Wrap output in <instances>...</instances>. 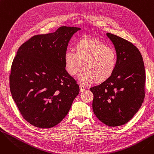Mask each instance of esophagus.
<instances>
[{
    "label": "esophagus",
    "instance_id": "obj_1",
    "mask_svg": "<svg viewBox=\"0 0 154 154\" xmlns=\"http://www.w3.org/2000/svg\"><path fill=\"white\" fill-rule=\"evenodd\" d=\"M79 87H80V92H82V91H85L86 88H87V87L84 85H82V84H80L79 85Z\"/></svg>",
    "mask_w": 154,
    "mask_h": 154
}]
</instances>
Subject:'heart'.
<instances>
[{"instance_id":"1","label":"heart","mask_w":154,"mask_h":154,"mask_svg":"<svg viewBox=\"0 0 154 154\" xmlns=\"http://www.w3.org/2000/svg\"><path fill=\"white\" fill-rule=\"evenodd\" d=\"M75 52L68 50L64 54V62L69 74L74 76L82 69L80 80L83 83H102L110 79L117 66L116 51L94 38L80 39L75 43Z\"/></svg>"}]
</instances>
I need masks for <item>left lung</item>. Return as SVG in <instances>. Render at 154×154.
I'll list each match as a JSON object with an SVG mask.
<instances>
[{"label":"left lung","mask_w":154,"mask_h":154,"mask_svg":"<svg viewBox=\"0 0 154 154\" xmlns=\"http://www.w3.org/2000/svg\"><path fill=\"white\" fill-rule=\"evenodd\" d=\"M116 48L117 66L107 81L90 88L94 94L92 109L102 123L122 125L139 110L145 97V72L142 56L131 42L107 33Z\"/></svg>","instance_id":"8db88e82"}]
</instances>
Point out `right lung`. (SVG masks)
<instances>
[{
    "instance_id": "obj_1",
    "label": "right lung",
    "mask_w": 154,
    "mask_h": 154,
    "mask_svg": "<svg viewBox=\"0 0 154 154\" xmlns=\"http://www.w3.org/2000/svg\"><path fill=\"white\" fill-rule=\"evenodd\" d=\"M79 27L62 26L54 33L32 37L19 48L9 76L12 98L23 118L48 128L59 124L79 93L66 70L64 54Z\"/></svg>"
}]
</instances>
